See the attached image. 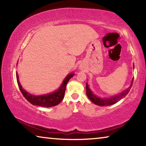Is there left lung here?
Listing matches in <instances>:
<instances>
[{"instance_id": "8db88e82", "label": "left lung", "mask_w": 146, "mask_h": 146, "mask_svg": "<svg viewBox=\"0 0 146 146\" xmlns=\"http://www.w3.org/2000/svg\"><path fill=\"white\" fill-rule=\"evenodd\" d=\"M133 68H134V64H133ZM133 79H134V78L132 79L131 83V85L129 88H127V90L122 91V92L120 93L119 95L113 96V97L111 98H101L100 97H97V96H96L95 95H94L93 93L91 91L90 88H89L88 83H86V95H87L88 97L90 98V100L91 101H92V102L96 105L100 106H108L113 105L114 104L118 102V101L120 100L122 98L125 97V96L127 95V94L129 93L130 89L132 86L133 82Z\"/></svg>"}]
</instances>
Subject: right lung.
I'll list each match as a JSON object with an SVG mask.
<instances>
[{"mask_svg":"<svg viewBox=\"0 0 146 146\" xmlns=\"http://www.w3.org/2000/svg\"><path fill=\"white\" fill-rule=\"evenodd\" d=\"M74 75H75L74 73L68 74V75L66 76V78H64V80H63V82L62 83L60 88H59L57 90L54 91V92L44 95H31L30 93H29L28 91L24 90L22 86L21 85V83L19 82L18 73H17V72L16 73L17 80V83H18L19 89L26 99L33 105L47 108L52 107V106L58 105V104L63 100L67 84L68 82V81L70 80V79L71 78H72Z\"/></svg>","mask_w":146,"mask_h":146,"instance_id":"add662e5","label":"right lung"}]
</instances>
